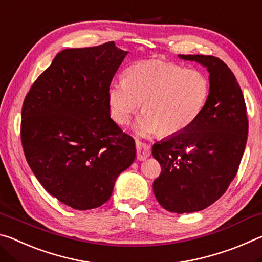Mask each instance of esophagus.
Wrapping results in <instances>:
<instances>
[{
	"instance_id": "obj_1",
	"label": "esophagus",
	"mask_w": 262,
	"mask_h": 262,
	"mask_svg": "<svg viewBox=\"0 0 262 262\" xmlns=\"http://www.w3.org/2000/svg\"><path fill=\"white\" fill-rule=\"evenodd\" d=\"M135 144H136V157L139 161H145L149 156L150 152H151V148L150 145H148L144 142H142L140 140H135Z\"/></svg>"
}]
</instances>
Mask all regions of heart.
<instances>
[{"label": "heart", "mask_w": 262, "mask_h": 262, "mask_svg": "<svg viewBox=\"0 0 262 262\" xmlns=\"http://www.w3.org/2000/svg\"><path fill=\"white\" fill-rule=\"evenodd\" d=\"M210 84L205 74L173 62L137 61L108 89V107L119 125L129 123L141 107L135 123L140 135L161 132L174 135L190 127L200 117L209 98Z\"/></svg>", "instance_id": "heart-1"}]
</instances>
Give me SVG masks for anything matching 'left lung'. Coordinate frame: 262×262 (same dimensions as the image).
<instances>
[{
    "label": "left lung",
    "mask_w": 262,
    "mask_h": 262,
    "mask_svg": "<svg viewBox=\"0 0 262 262\" xmlns=\"http://www.w3.org/2000/svg\"><path fill=\"white\" fill-rule=\"evenodd\" d=\"M209 72L210 94L192 126L155 143L152 156L162 172L154 194L177 214L205 209L223 195L236 177L248 134L246 104L233 73L212 55H179Z\"/></svg>",
    "instance_id": "obj_1"
}]
</instances>
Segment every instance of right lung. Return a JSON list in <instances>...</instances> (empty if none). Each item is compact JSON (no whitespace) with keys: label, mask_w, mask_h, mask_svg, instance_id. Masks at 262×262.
I'll return each mask as SVG.
<instances>
[{"label":"right lung","mask_w":262,"mask_h":262,"mask_svg":"<svg viewBox=\"0 0 262 262\" xmlns=\"http://www.w3.org/2000/svg\"><path fill=\"white\" fill-rule=\"evenodd\" d=\"M126 54L113 41L62 51L25 96L26 161L42 187L74 209L104 205L135 159L134 139L111 119L107 99Z\"/></svg>","instance_id":"1"}]
</instances>
